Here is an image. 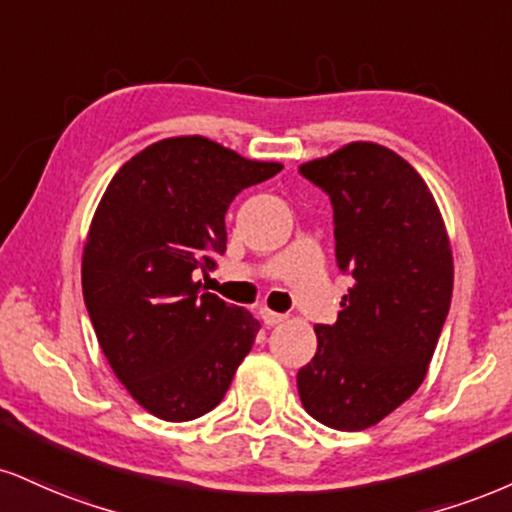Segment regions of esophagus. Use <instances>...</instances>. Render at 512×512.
<instances>
[{"label":"esophagus","mask_w":512,"mask_h":512,"mask_svg":"<svg viewBox=\"0 0 512 512\" xmlns=\"http://www.w3.org/2000/svg\"><path fill=\"white\" fill-rule=\"evenodd\" d=\"M260 317H262V322L267 324V326H276V324H281L283 319H286V315H279V312L267 310V307H262V310H260Z\"/></svg>","instance_id":"34e87169"}]
</instances>
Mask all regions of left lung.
Segmentation results:
<instances>
[{"instance_id":"left-lung-1","label":"left lung","mask_w":512,"mask_h":512,"mask_svg":"<svg viewBox=\"0 0 512 512\" xmlns=\"http://www.w3.org/2000/svg\"><path fill=\"white\" fill-rule=\"evenodd\" d=\"M334 205L336 262L353 274L336 324L298 372L303 408L338 432L391 415L427 377L453 295V250L432 190L389 147L357 140L300 164Z\"/></svg>"}]
</instances>
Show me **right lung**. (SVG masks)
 Segmentation results:
<instances>
[{
  "mask_svg": "<svg viewBox=\"0 0 512 512\" xmlns=\"http://www.w3.org/2000/svg\"><path fill=\"white\" fill-rule=\"evenodd\" d=\"M281 169L178 135L128 159L104 190L80 264L85 307L109 367L159 420L217 408L255 343L260 322L197 276L226 252L233 197Z\"/></svg>",
  "mask_w": 512,
  "mask_h": 512,
  "instance_id": "obj_1",
  "label": "right lung"
}]
</instances>
